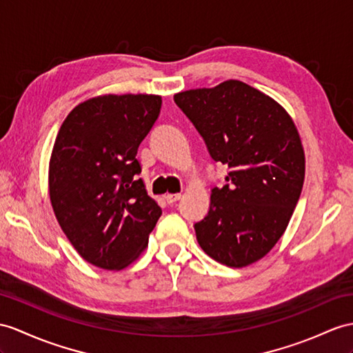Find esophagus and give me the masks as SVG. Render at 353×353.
<instances>
[{"instance_id":"obj_1","label":"esophagus","mask_w":353,"mask_h":353,"mask_svg":"<svg viewBox=\"0 0 353 353\" xmlns=\"http://www.w3.org/2000/svg\"><path fill=\"white\" fill-rule=\"evenodd\" d=\"M179 199H181V194H179V193H168V194H165V201L168 203H175Z\"/></svg>"}]
</instances>
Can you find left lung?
<instances>
[{"label": "left lung", "mask_w": 353, "mask_h": 353, "mask_svg": "<svg viewBox=\"0 0 353 353\" xmlns=\"http://www.w3.org/2000/svg\"><path fill=\"white\" fill-rule=\"evenodd\" d=\"M203 137L226 184L211 190L210 211L194 225L214 261L243 268L271 252L303 190L305 157L299 133L279 103L241 81L174 96Z\"/></svg>", "instance_id": "left-lung-1"}]
</instances>
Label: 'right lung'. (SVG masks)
Masks as SVG:
<instances>
[{
  "label": "right lung",
  "mask_w": 353,
  "mask_h": 353,
  "mask_svg": "<svg viewBox=\"0 0 353 353\" xmlns=\"http://www.w3.org/2000/svg\"><path fill=\"white\" fill-rule=\"evenodd\" d=\"M161 108L154 94L99 96L59 128L49 161V196L68 241L85 261L119 271L148 245L161 216L136 159Z\"/></svg>",
  "instance_id": "add662e5"
}]
</instances>
